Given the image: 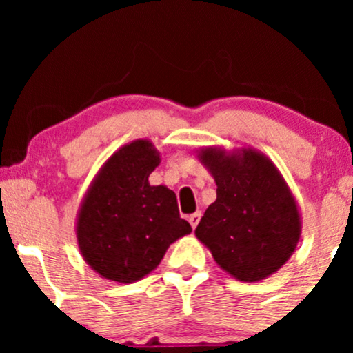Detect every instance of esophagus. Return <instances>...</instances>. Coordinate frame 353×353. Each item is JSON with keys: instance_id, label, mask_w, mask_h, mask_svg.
<instances>
[{"instance_id": "obj_1", "label": "esophagus", "mask_w": 353, "mask_h": 353, "mask_svg": "<svg viewBox=\"0 0 353 353\" xmlns=\"http://www.w3.org/2000/svg\"><path fill=\"white\" fill-rule=\"evenodd\" d=\"M199 221H201V212H194L189 216V222H190V225H192V229L197 228Z\"/></svg>"}]
</instances>
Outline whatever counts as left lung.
I'll list each match as a JSON object with an SVG mask.
<instances>
[{"mask_svg": "<svg viewBox=\"0 0 353 353\" xmlns=\"http://www.w3.org/2000/svg\"><path fill=\"white\" fill-rule=\"evenodd\" d=\"M217 185L196 237L222 270L242 282H259L292 257L302 232L292 190L265 154L254 148L197 151Z\"/></svg>", "mask_w": 353, "mask_h": 353, "instance_id": "1", "label": "left lung"}]
</instances>
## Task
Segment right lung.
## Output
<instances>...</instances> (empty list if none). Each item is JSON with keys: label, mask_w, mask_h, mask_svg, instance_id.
Masks as SVG:
<instances>
[{"label": "right lung", "mask_w": 353, "mask_h": 353, "mask_svg": "<svg viewBox=\"0 0 353 353\" xmlns=\"http://www.w3.org/2000/svg\"><path fill=\"white\" fill-rule=\"evenodd\" d=\"M159 163L151 141H132L101 165L84 194L76 219L78 247L103 279L141 281L159 265L172 242L192 232L179 216L176 194L149 184Z\"/></svg>", "instance_id": "1"}]
</instances>
